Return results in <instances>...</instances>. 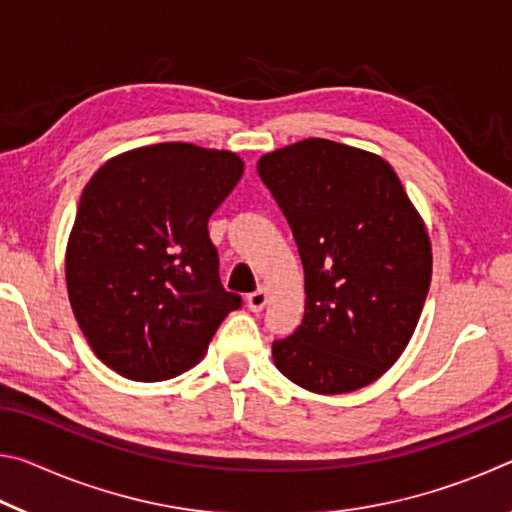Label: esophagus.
Segmentation results:
<instances>
[{"instance_id": "esophagus-1", "label": "esophagus", "mask_w": 512, "mask_h": 512, "mask_svg": "<svg viewBox=\"0 0 512 512\" xmlns=\"http://www.w3.org/2000/svg\"><path fill=\"white\" fill-rule=\"evenodd\" d=\"M266 300H268V291L264 287H259L257 291H253L248 296V307L253 311H262L264 305H266Z\"/></svg>"}]
</instances>
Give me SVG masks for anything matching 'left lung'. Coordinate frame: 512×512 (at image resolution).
<instances>
[{
    "label": "left lung",
    "mask_w": 512,
    "mask_h": 512,
    "mask_svg": "<svg viewBox=\"0 0 512 512\" xmlns=\"http://www.w3.org/2000/svg\"><path fill=\"white\" fill-rule=\"evenodd\" d=\"M305 266V316L273 341L277 370L307 391H357L409 343L431 282L424 223L391 164L332 140L257 162Z\"/></svg>",
    "instance_id": "1"
}]
</instances>
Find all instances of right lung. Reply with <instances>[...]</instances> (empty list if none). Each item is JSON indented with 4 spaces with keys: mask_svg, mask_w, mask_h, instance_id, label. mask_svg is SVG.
<instances>
[{
    "mask_svg": "<svg viewBox=\"0 0 512 512\" xmlns=\"http://www.w3.org/2000/svg\"><path fill=\"white\" fill-rule=\"evenodd\" d=\"M230 151L167 142L121 153L83 189L65 275L74 316L121 377L162 381L203 357L230 311L207 221L239 183Z\"/></svg>",
    "mask_w": 512,
    "mask_h": 512,
    "instance_id": "1",
    "label": "right lung"
}]
</instances>
